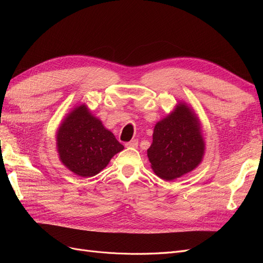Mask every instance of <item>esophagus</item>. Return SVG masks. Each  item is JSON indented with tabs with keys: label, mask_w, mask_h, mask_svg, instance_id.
<instances>
[{
	"label": "esophagus",
	"mask_w": 263,
	"mask_h": 263,
	"mask_svg": "<svg viewBox=\"0 0 263 263\" xmlns=\"http://www.w3.org/2000/svg\"><path fill=\"white\" fill-rule=\"evenodd\" d=\"M125 146H126V147H132V148H136V147L138 146V140H137V139H133V140L128 141V142H126V144H125Z\"/></svg>",
	"instance_id": "1"
}]
</instances>
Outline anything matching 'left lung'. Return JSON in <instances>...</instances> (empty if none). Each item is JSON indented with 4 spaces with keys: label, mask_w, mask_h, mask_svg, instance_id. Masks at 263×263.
Masks as SVG:
<instances>
[{
    "label": "left lung",
    "mask_w": 263,
    "mask_h": 263,
    "mask_svg": "<svg viewBox=\"0 0 263 263\" xmlns=\"http://www.w3.org/2000/svg\"><path fill=\"white\" fill-rule=\"evenodd\" d=\"M204 147L195 114L180 104L155 126L147 155L157 176L171 181L196 168L202 161Z\"/></svg>",
    "instance_id": "left-lung-1"
}]
</instances>
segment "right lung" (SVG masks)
I'll return each mask as SVG.
<instances>
[{
  "mask_svg": "<svg viewBox=\"0 0 263 263\" xmlns=\"http://www.w3.org/2000/svg\"><path fill=\"white\" fill-rule=\"evenodd\" d=\"M57 147L61 162L80 177L98 174L114 155L124 149L113 133L85 105L76 107L59 127Z\"/></svg>",
  "mask_w": 263,
  "mask_h": 263,
  "instance_id": "1",
  "label": "right lung"
}]
</instances>
